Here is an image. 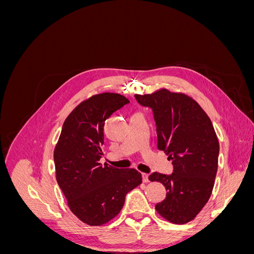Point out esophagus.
I'll return each mask as SVG.
<instances>
[{"label":"esophagus","mask_w":254,"mask_h":254,"mask_svg":"<svg viewBox=\"0 0 254 254\" xmlns=\"http://www.w3.org/2000/svg\"><path fill=\"white\" fill-rule=\"evenodd\" d=\"M142 179H143V182H144V183H147V182H149V179H148V174H145V173H143V174H142Z\"/></svg>","instance_id":"1"}]
</instances>
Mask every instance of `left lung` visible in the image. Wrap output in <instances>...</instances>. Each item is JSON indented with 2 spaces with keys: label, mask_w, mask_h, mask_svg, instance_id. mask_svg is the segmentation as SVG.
Returning <instances> with one entry per match:
<instances>
[{
  "label": "left lung",
  "mask_w": 254,
  "mask_h": 254,
  "mask_svg": "<svg viewBox=\"0 0 254 254\" xmlns=\"http://www.w3.org/2000/svg\"><path fill=\"white\" fill-rule=\"evenodd\" d=\"M134 97L152 109L158 149L166 153L174 166L172 175L156 172L148 177L167 190L156 210L173 224H187L210 199L217 173L219 143L212 122L198 103L184 93L160 89Z\"/></svg>",
  "instance_id": "left-lung-1"
}]
</instances>
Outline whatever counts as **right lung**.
<instances>
[{
	"mask_svg": "<svg viewBox=\"0 0 254 254\" xmlns=\"http://www.w3.org/2000/svg\"><path fill=\"white\" fill-rule=\"evenodd\" d=\"M118 93H101L81 102L65 119L54 150L56 180L76 217L102 226L122 210L125 197L142 183L134 168L102 165L104 123L128 104Z\"/></svg>",
	"mask_w": 254,
	"mask_h": 254,
	"instance_id": "obj_1",
	"label": "right lung"
}]
</instances>
